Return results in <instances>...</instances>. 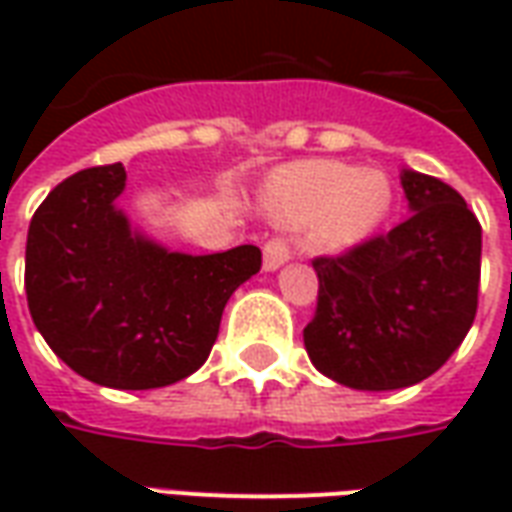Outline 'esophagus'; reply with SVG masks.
<instances>
[{
  "instance_id": "34e87169",
  "label": "esophagus",
  "mask_w": 512,
  "mask_h": 512,
  "mask_svg": "<svg viewBox=\"0 0 512 512\" xmlns=\"http://www.w3.org/2000/svg\"><path fill=\"white\" fill-rule=\"evenodd\" d=\"M288 260L290 249L282 238H271V241H266V246H263V268H266V271H277V268L285 266Z\"/></svg>"
}]
</instances>
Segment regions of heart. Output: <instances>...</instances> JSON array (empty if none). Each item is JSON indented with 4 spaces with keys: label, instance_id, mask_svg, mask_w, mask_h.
Wrapping results in <instances>:
<instances>
[{
    "label": "heart",
    "instance_id": "b5f03b06",
    "mask_svg": "<svg viewBox=\"0 0 512 512\" xmlns=\"http://www.w3.org/2000/svg\"><path fill=\"white\" fill-rule=\"evenodd\" d=\"M263 205L290 227L315 224V238L326 249H348L384 224L392 183L381 169L310 158L274 172L263 186Z\"/></svg>",
    "mask_w": 512,
    "mask_h": 512
}]
</instances>
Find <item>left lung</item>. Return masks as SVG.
Masks as SVG:
<instances>
[{"label":"left lung","mask_w":512,"mask_h":512,"mask_svg":"<svg viewBox=\"0 0 512 512\" xmlns=\"http://www.w3.org/2000/svg\"><path fill=\"white\" fill-rule=\"evenodd\" d=\"M406 222L340 257H318L304 348L318 373L362 392L433 376L472 329L483 230L458 191L400 169Z\"/></svg>","instance_id":"1"}]
</instances>
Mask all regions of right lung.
I'll return each mask as SVG.
<instances>
[{"label": "right lung", "mask_w": 512, "mask_h": 512, "mask_svg": "<svg viewBox=\"0 0 512 512\" xmlns=\"http://www.w3.org/2000/svg\"><path fill=\"white\" fill-rule=\"evenodd\" d=\"M126 167L76 172L43 200L27 235L32 321L73 373L112 389H158L197 373L224 304L260 271V249L172 252L117 205Z\"/></svg>", "instance_id": "add662e5"}]
</instances>
